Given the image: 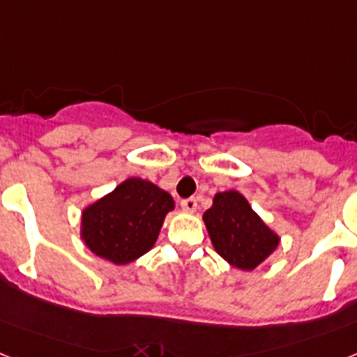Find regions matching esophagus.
<instances>
[{"label":"esophagus","mask_w":357,"mask_h":357,"mask_svg":"<svg viewBox=\"0 0 357 357\" xmlns=\"http://www.w3.org/2000/svg\"><path fill=\"white\" fill-rule=\"evenodd\" d=\"M181 206L184 208L185 211H190V213H193V211L197 210V199H193V197H190V199H184L181 202Z\"/></svg>","instance_id":"1"}]
</instances>
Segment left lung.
<instances>
[{
	"mask_svg": "<svg viewBox=\"0 0 357 357\" xmlns=\"http://www.w3.org/2000/svg\"><path fill=\"white\" fill-rule=\"evenodd\" d=\"M202 219L215 252L246 272L257 268L279 246V235L264 225L238 191L217 193Z\"/></svg>",
	"mask_w": 357,
	"mask_h": 357,
	"instance_id": "1",
	"label": "left lung"
}]
</instances>
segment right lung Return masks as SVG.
I'll use <instances>...</instances> for the list:
<instances>
[{
  "label": "right lung",
  "instance_id": "obj_1",
  "mask_svg": "<svg viewBox=\"0 0 357 357\" xmlns=\"http://www.w3.org/2000/svg\"><path fill=\"white\" fill-rule=\"evenodd\" d=\"M172 195L149 181L131 176L82 213V241L98 257L129 264L153 248Z\"/></svg>",
  "mask_w": 357,
  "mask_h": 357
}]
</instances>
